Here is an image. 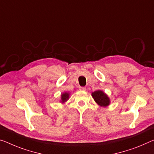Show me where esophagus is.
<instances>
[{"instance_id":"obj_1","label":"esophagus","mask_w":154,"mask_h":154,"mask_svg":"<svg viewBox=\"0 0 154 154\" xmlns=\"http://www.w3.org/2000/svg\"><path fill=\"white\" fill-rule=\"evenodd\" d=\"M79 90H80V91H86V87H79Z\"/></svg>"}]
</instances>
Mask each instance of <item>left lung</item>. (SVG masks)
<instances>
[{"instance_id": "8db88e82", "label": "left lung", "mask_w": 154, "mask_h": 154, "mask_svg": "<svg viewBox=\"0 0 154 154\" xmlns=\"http://www.w3.org/2000/svg\"><path fill=\"white\" fill-rule=\"evenodd\" d=\"M91 96L96 103L100 107H107L110 104L109 98L105 92L101 90H97L92 92Z\"/></svg>"}]
</instances>
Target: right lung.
<instances>
[{
  "label": "right lung",
  "mask_w": 154,
  "mask_h": 154,
  "mask_svg": "<svg viewBox=\"0 0 154 154\" xmlns=\"http://www.w3.org/2000/svg\"><path fill=\"white\" fill-rule=\"evenodd\" d=\"M69 93H67V92H65V93H63L61 94V100L60 102L62 103H65L66 101H67L68 99H69Z\"/></svg>",
  "instance_id": "right-lung-1"
}]
</instances>
